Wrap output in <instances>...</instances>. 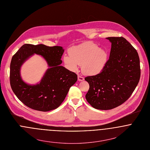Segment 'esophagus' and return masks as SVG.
Returning <instances> with one entry per match:
<instances>
[{"label":"esophagus","mask_w":150,"mask_h":150,"mask_svg":"<svg viewBox=\"0 0 150 150\" xmlns=\"http://www.w3.org/2000/svg\"><path fill=\"white\" fill-rule=\"evenodd\" d=\"M78 80L79 81H82L83 80H84V78L82 76H81L80 75H78Z\"/></svg>","instance_id":"34e87169"}]
</instances>
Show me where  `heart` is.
I'll return each mask as SVG.
<instances>
[{"instance_id": "b5f03b06", "label": "heart", "mask_w": 150, "mask_h": 150, "mask_svg": "<svg viewBox=\"0 0 150 150\" xmlns=\"http://www.w3.org/2000/svg\"><path fill=\"white\" fill-rule=\"evenodd\" d=\"M69 55H64L63 62L67 69L76 71L82 64L83 72L95 76L100 73L107 64V51L93 42H85L73 46L69 50Z\"/></svg>"}]
</instances>
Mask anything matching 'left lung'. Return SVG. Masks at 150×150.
<instances>
[{
  "instance_id": "8db88e82",
  "label": "left lung",
  "mask_w": 150,
  "mask_h": 150,
  "mask_svg": "<svg viewBox=\"0 0 150 150\" xmlns=\"http://www.w3.org/2000/svg\"><path fill=\"white\" fill-rule=\"evenodd\" d=\"M111 43L109 59L98 74L85 78L89 89L87 102L93 108L107 110L127 100L137 86L140 77L138 53L122 37L106 38Z\"/></svg>"
}]
</instances>
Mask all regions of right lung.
Listing matches in <instances>:
<instances>
[{
  "label": "right lung",
  "mask_w": 150,
  "mask_h": 150,
  "mask_svg": "<svg viewBox=\"0 0 150 150\" xmlns=\"http://www.w3.org/2000/svg\"><path fill=\"white\" fill-rule=\"evenodd\" d=\"M64 49L61 46L26 44L14 55L10 64V80L13 92L26 106L40 111H48L59 107L77 80V75L61 66ZM34 54L40 55L49 68L39 83H26L21 76V68Z\"/></svg>",
  "instance_id": "add662e5"
}]
</instances>
